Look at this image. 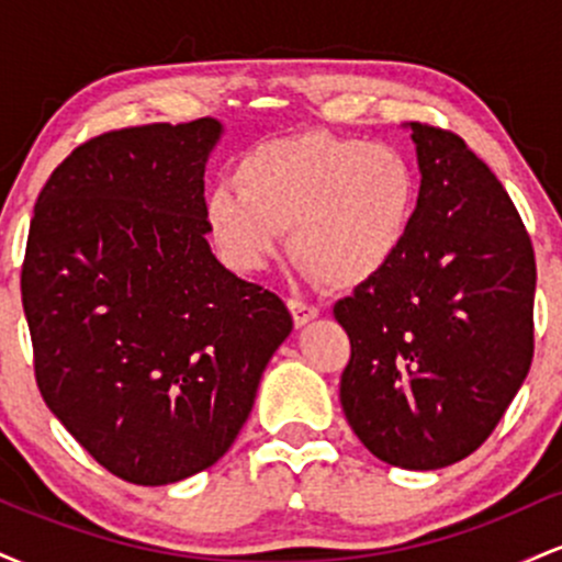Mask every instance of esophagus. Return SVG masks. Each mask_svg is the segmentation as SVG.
<instances>
[{
  "mask_svg": "<svg viewBox=\"0 0 562 562\" xmlns=\"http://www.w3.org/2000/svg\"><path fill=\"white\" fill-rule=\"evenodd\" d=\"M288 308H290V314H293L295 327L308 325V322L319 317V308H317V306H312V303L299 301V299H290V301H288Z\"/></svg>",
  "mask_w": 562,
  "mask_h": 562,
  "instance_id": "1",
  "label": "esophagus"
}]
</instances>
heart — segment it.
Returning a JSON list of instances; mask_svg holds the SVG:
<instances>
[{
	"label": "heart",
	"mask_w": 562,
	"mask_h": 562,
	"mask_svg": "<svg viewBox=\"0 0 562 562\" xmlns=\"http://www.w3.org/2000/svg\"><path fill=\"white\" fill-rule=\"evenodd\" d=\"M417 209L402 150L333 134L267 142L237 169V187L205 200V229L237 272H259L285 245L330 288H359L396 259Z\"/></svg>",
	"instance_id": "b5f03b06"
}]
</instances>
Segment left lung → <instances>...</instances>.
Listing matches in <instances>:
<instances>
[{"instance_id":"obj_1","label":"left lung","mask_w":562,"mask_h":562,"mask_svg":"<svg viewBox=\"0 0 562 562\" xmlns=\"http://www.w3.org/2000/svg\"><path fill=\"white\" fill-rule=\"evenodd\" d=\"M406 128L415 222L389 269L335 303L351 340L340 404L378 460L438 470L473 454L524 385L537 263L505 187L465 142Z\"/></svg>"}]
</instances>
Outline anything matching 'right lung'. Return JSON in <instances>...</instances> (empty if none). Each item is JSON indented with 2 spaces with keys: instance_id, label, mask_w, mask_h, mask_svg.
I'll list each match as a JSON object with an SVG mask.
<instances>
[{
  "instance_id": "add662e5",
  "label": "right lung",
  "mask_w": 562,
  "mask_h": 562,
  "mask_svg": "<svg viewBox=\"0 0 562 562\" xmlns=\"http://www.w3.org/2000/svg\"><path fill=\"white\" fill-rule=\"evenodd\" d=\"M216 119L83 142L38 192L21 274L49 412L102 468L166 486L224 457L293 330L205 240Z\"/></svg>"
}]
</instances>
